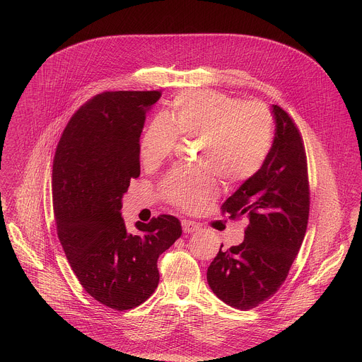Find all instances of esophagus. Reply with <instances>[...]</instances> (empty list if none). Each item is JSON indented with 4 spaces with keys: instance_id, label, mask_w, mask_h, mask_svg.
<instances>
[{
    "instance_id": "obj_1",
    "label": "esophagus",
    "mask_w": 362,
    "mask_h": 362,
    "mask_svg": "<svg viewBox=\"0 0 362 362\" xmlns=\"http://www.w3.org/2000/svg\"><path fill=\"white\" fill-rule=\"evenodd\" d=\"M181 226H182V231H184V233H188V234H192V233H195V231L199 230L198 223L191 221V220H182V221H181Z\"/></svg>"
}]
</instances>
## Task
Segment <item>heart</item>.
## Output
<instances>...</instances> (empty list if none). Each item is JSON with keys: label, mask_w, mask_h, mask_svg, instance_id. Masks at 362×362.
<instances>
[{"label": "heart", "mask_w": 362, "mask_h": 362, "mask_svg": "<svg viewBox=\"0 0 362 362\" xmlns=\"http://www.w3.org/2000/svg\"><path fill=\"white\" fill-rule=\"evenodd\" d=\"M178 135L201 136V170L173 168L161 189L173 205L194 210L218 194L220 175L227 182L252 178L269 155L273 119L260 103L216 90L185 92L174 99L164 118H155L144 131L139 145L146 167L160 164L173 153Z\"/></svg>", "instance_id": "heart-1"}]
</instances>
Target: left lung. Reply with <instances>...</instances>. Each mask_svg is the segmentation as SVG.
Returning a JSON list of instances; mask_svg holds the SVG:
<instances>
[{"mask_svg":"<svg viewBox=\"0 0 362 362\" xmlns=\"http://www.w3.org/2000/svg\"><path fill=\"white\" fill-rule=\"evenodd\" d=\"M274 138L258 173L226 199L223 211L250 224L240 245L218 254L207 267V284L230 307L251 310L286 280L305 237L310 185L303 138L290 115L272 105Z\"/></svg>","mask_w":362,"mask_h":362,"instance_id":"obj_1","label":"left lung"}]
</instances>
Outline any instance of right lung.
Segmentation results:
<instances>
[{"label": "right lung", "mask_w": 362, "mask_h": 362, "mask_svg": "<svg viewBox=\"0 0 362 362\" xmlns=\"http://www.w3.org/2000/svg\"><path fill=\"white\" fill-rule=\"evenodd\" d=\"M153 92H104L69 119L52 163V205L65 257L85 291L105 307L132 310L158 284L157 259L182 234L160 214L135 223L121 217L122 197L141 174L139 138Z\"/></svg>", "instance_id": "right-lung-1"}]
</instances>
